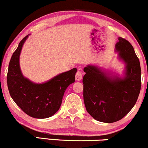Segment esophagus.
I'll return each instance as SVG.
<instances>
[{"instance_id":"34e87169","label":"esophagus","mask_w":148,"mask_h":148,"mask_svg":"<svg viewBox=\"0 0 148 148\" xmlns=\"http://www.w3.org/2000/svg\"><path fill=\"white\" fill-rule=\"evenodd\" d=\"M75 79H76V81H81V80L82 79V74H81V72H77V73H76V74Z\"/></svg>"}]
</instances>
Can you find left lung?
<instances>
[{
  "mask_svg": "<svg viewBox=\"0 0 148 148\" xmlns=\"http://www.w3.org/2000/svg\"><path fill=\"white\" fill-rule=\"evenodd\" d=\"M115 51L125 64L121 74L97 64H87L83 79L86 111L102 123L118 121L132 109L141 87L140 62L132 45L118 37Z\"/></svg>",
  "mask_w": 148,
  "mask_h": 148,
  "instance_id": "obj_1",
  "label": "left lung"
}]
</instances>
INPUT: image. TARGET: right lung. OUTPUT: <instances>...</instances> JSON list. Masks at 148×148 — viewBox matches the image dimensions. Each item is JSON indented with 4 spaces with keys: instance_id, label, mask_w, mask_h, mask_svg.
I'll use <instances>...</instances> for the list:
<instances>
[{
    "instance_id": "1",
    "label": "right lung",
    "mask_w": 148,
    "mask_h": 148,
    "mask_svg": "<svg viewBox=\"0 0 148 148\" xmlns=\"http://www.w3.org/2000/svg\"><path fill=\"white\" fill-rule=\"evenodd\" d=\"M28 35L18 44L10 59L7 82L10 96L20 108L30 117L43 119L58 111L64 91L75 81L76 68L58 74L41 84L25 77L20 67L19 58Z\"/></svg>"
}]
</instances>
